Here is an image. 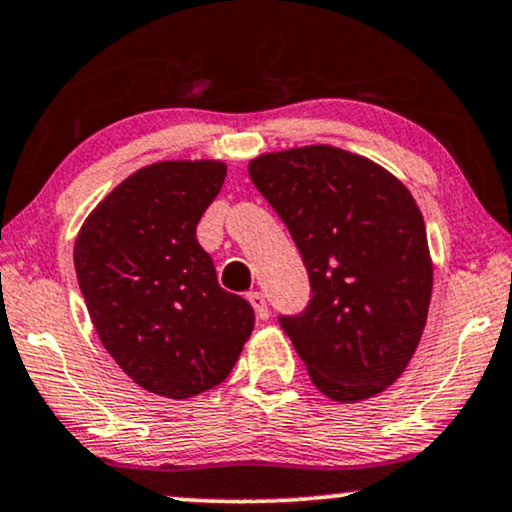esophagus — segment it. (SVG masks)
I'll use <instances>...</instances> for the list:
<instances>
[{
	"label": "esophagus",
	"mask_w": 512,
	"mask_h": 512,
	"mask_svg": "<svg viewBox=\"0 0 512 512\" xmlns=\"http://www.w3.org/2000/svg\"><path fill=\"white\" fill-rule=\"evenodd\" d=\"M248 302L252 304V309H255L257 318L260 320H267L269 318V306H267V297L262 295V292H250L248 295Z\"/></svg>",
	"instance_id": "1"
}]
</instances>
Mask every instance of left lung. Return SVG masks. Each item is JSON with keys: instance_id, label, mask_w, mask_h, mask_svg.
Instances as JSON below:
<instances>
[{"instance_id": "obj_1", "label": "left lung", "mask_w": 512, "mask_h": 512, "mask_svg": "<svg viewBox=\"0 0 512 512\" xmlns=\"http://www.w3.org/2000/svg\"><path fill=\"white\" fill-rule=\"evenodd\" d=\"M248 173L309 271V306L278 320L313 386L337 403L381 393L417 351L433 290L426 224L410 189L332 145L262 154Z\"/></svg>"}]
</instances>
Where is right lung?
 Masks as SVG:
<instances>
[{
    "label": "right lung",
    "instance_id": "obj_1",
    "mask_svg": "<svg viewBox=\"0 0 512 512\" xmlns=\"http://www.w3.org/2000/svg\"><path fill=\"white\" fill-rule=\"evenodd\" d=\"M222 161H159L102 199L74 241V269L102 346L135 384L187 400L222 384L255 327L217 283L196 224L220 194Z\"/></svg>",
    "mask_w": 512,
    "mask_h": 512
}]
</instances>
